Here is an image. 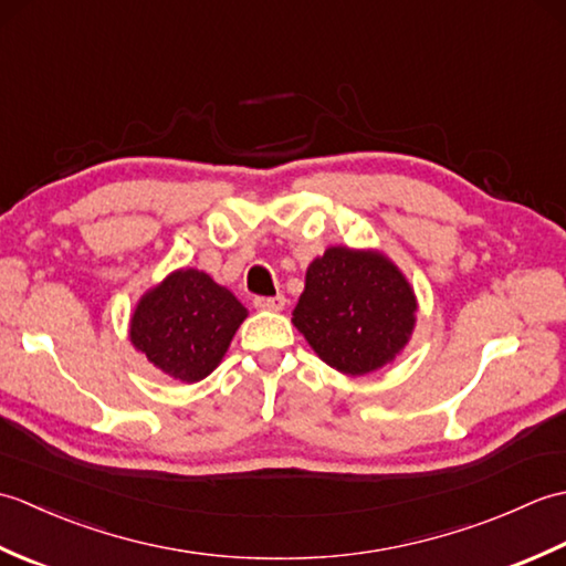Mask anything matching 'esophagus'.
I'll return each mask as SVG.
<instances>
[{
	"label": "esophagus",
	"instance_id": "34e87169",
	"mask_svg": "<svg viewBox=\"0 0 566 566\" xmlns=\"http://www.w3.org/2000/svg\"><path fill=\"white\" fill-rule=\"evenodd\" d=\"M255 308H260V311H282L284 306H286V298L282 296V294H276V296H255Z\"/></svg>",
	"mask_w": 566,
	"mask_h": 566
}]
</instances>
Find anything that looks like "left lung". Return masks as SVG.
Instances as JSON below:
<instances>
[{
    "label": "left lung",
    "mask_w": 566,
    "mask_h": 566,
    "mask_svg": "<svg viewBox=\"0 0 566 566\" xmlns=\"http://www.w3.org/2000/svg\"><path fill=\"white\" fill-rule=\"evenodd\" d=\"M416 311L411 282L381 250L331 245L308 264L292 323L323 363L363 377L403 353Z\"/></svg>",
    "instance_id": "1"
}]
</instances>
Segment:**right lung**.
<instances>
[{
    "instance_id": "right-lung-1",
    "label": "right lung",
    "mask_w": 566,
    "mask_h": 566,
    "mask_svg": "<svg viewBox=\"0 0 566 566\" xmlns=\"http://www.w3.org/2000/svg\"><path fill=\"white\" fill-rule=\"evenodd\" d=\"M248 308L207 272L179 268L138 298L128 340L163 375L201 381L221 365Z\"/></svg>"
}]
</instances>
